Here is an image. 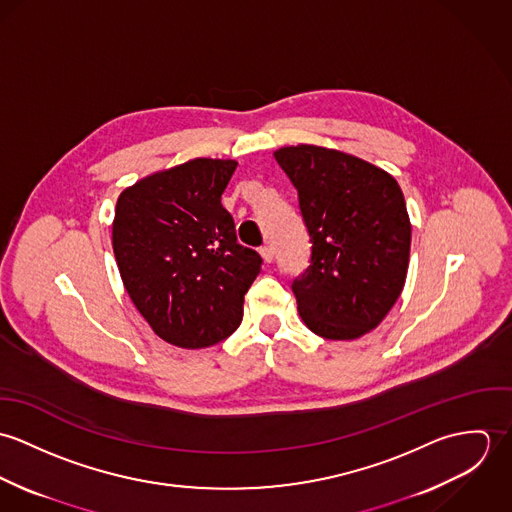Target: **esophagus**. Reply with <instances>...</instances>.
Wrapping results in <instances>:
<instances>
[{"label":"esophagus","instance_id":"esophagus-1","mask_svg":"<svg viewBox=\"0 0 512 512\" xmlns=\"http://www.w3.org/2000/svg\"><path fill=\"white\" fill-rule=\"evenodd\" d=\"M260 254H262V258H264L266 264H272V262H274V248H272L270 244H264V246L260 248Z\"/></svg>","mask_w":512,"mask_h":512}]
</instances>
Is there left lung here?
<instances>
[{"instance_id": "left-lung-1", "label": "left lung", "mask_w": 512, "mask_h": 512, "mask_svg": "<svg viewBox=\"0 0 512 512\" xmlns=\"http://www.w3.org/2000/svg\"><path fill=\"white\" fill-rule=\"evenodd\" d=\"M309 232V266L292 282L297 311L319 337L347 341L374 329L402 293L412 226L396 179L343 151L282 147Z\"/></svg>"}]
</instances>
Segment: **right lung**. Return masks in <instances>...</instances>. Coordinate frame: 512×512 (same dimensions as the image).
I'll return each mask as SVG.
<instances>
[{
    "label": "right lung",
    "instance_id": "1",
    "mask_svg": "<svg viewBox=\"0 0 512 512\" xmlns=\"http://www.w3.org/2000/svg\"><path fill=\"white\" fill-rule=\"evenodd\" d=\"M234 169L232 159L199 157L138 181L116 203L112 244L126 292L151 329L183 349L238 329L262 268L220 203Z\"/></svg>",
    "mask_w": 512,
    "mask_h": 512
}]
</instances>
